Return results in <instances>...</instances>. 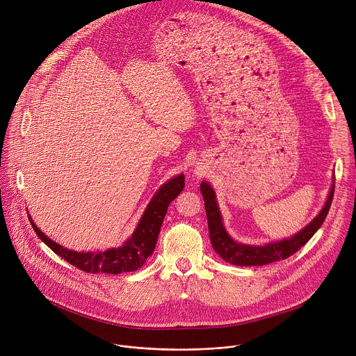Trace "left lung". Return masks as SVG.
<instances>
[{
	"label": "left lung",
	"instance_id": "8db88e82",
	"mask_svg": "<svg viewBox=\"0 0 356 356\" xmlns=\"http://www.w3.org/2000/svg\"><path fill=\"white\" fill-rule=\"evenodd\" d=\"M334 188H335V184L331 186L325 206L307 227H304L300 232H297L289 239L270 242L264 246H255V245L238 243L228 235V232L222 225V217L217 204L216 193L209 183L202 181L200 184V190H201L202 198H204L206 214L209 221V232H210L213 248L225 262L236 266H264L268 264L287 259L301 246L306 245L312 239V236L318 231V228L323 225L331 207Z\"/></svg>",
	"mask_w": 356,
	"mask_h": 356
}]
</instances>
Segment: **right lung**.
I'll return each mask as SVG.
<instances>
[{"instance_id": "right-lung-1", "label": "right lung", "mask_w": 356, "mask_h": 356, "mask_svg": "<svg viewBox=\"0 0 356 356\" xmlns=\"http://www.w3.org/2000/svg\"><path fill=\"white\" fill-rule=\"evenodd\" d=\"M184 187V176L169 180L163 184L147 204L132 236L120 248H111L104 252H76L47 238L33 221L29 218L36 235L52 249L56 255L70 265L87 273H110L134 272L143 266L146 259L154 253L163 218L170 202L181 193Z\"/></svg>"}]
</instances>
